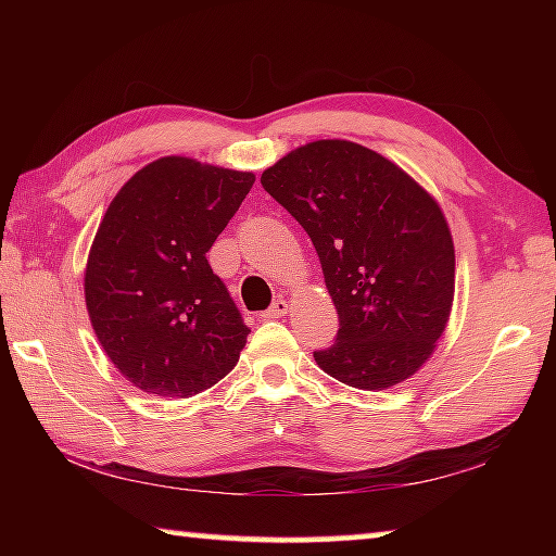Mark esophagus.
<instances>
[{
  "label": "esophagus",
  "mask_w": 556,
  "mask_h": 556,
  "mask_svg": "<svg viewBox=\"0 0 556 556\" xmlns=\"http://www.w3.org/2000/svg\"><path fill=\"white\" fill-rule=\"evenodd\" d=\"M287 312H289V304L285 299H277L275 304H271L265 314H260L262 318H265V321H271V318H281V316H287Z\"/></svg>",
  "instance_id": "34e87169"
}]
</instances>
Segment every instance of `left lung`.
Masks as SVG:
<instances>
[{
    "instance_id": "1",
    "label": "left lung",
    "mask_w": 556,
    "mask_h": 556,
    "mask_svg": "<svg viewBox=\"0 0 556 556\" xmlns=\"http://www.w3.org/2000/svg\"><path fill=\"white\" fill-rule=\"evenodd\" d=\"M262 186L308 232L338 312L318 368L372 392L412 378L454 304V238L434 195L348 139L296 147L265 168Z\"/></svg>"
}]
</instances>
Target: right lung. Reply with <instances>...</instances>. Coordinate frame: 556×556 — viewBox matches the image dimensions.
Returning a JSON list of instances; mask_svg holds the SVG:
<instances>
[{"label": "right lung", "instance_id": "1", "mask_svg": "<svg viewBox=\"0 0 556 556\" xmlns=\"http://www.w3.org/2000/svg\"><path fill=\"white\" fill-rule=\"evenodd\" d=\"M255 184L252 172L162 156L102 215L86 306L122 378L154 397H193L240 361L250 328L205 252Z\"/></svg>", "mask_w": 556, "mask_h": 556}]
</instances>
